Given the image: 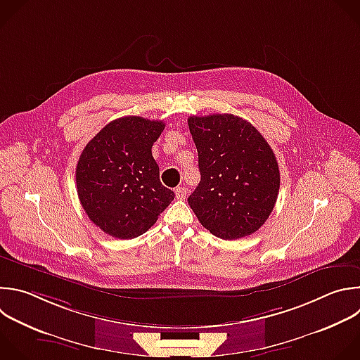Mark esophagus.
Returning <instances> with one entry per match:
<instances>
[{"instance_id":"1","label":"esophagus","mask_w":360,"mask_h":360,"mask_svg":"<svg viewBox=\"0 0 360 360\" xmlns=\"http://www.w3.org/2000/svg\"><path fill=\"white\" fill-rule=\"evenodd\" d=\"M175 195H176V199H181L184 200L186 196H188V189L185 186H178L175 189Z\"/></svg>"}]
</instances>
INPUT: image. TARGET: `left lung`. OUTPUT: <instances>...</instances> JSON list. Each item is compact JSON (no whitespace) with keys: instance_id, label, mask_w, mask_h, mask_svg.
Returning a JSON list of instances; mask_svg holds the SVG:
<instances>
[{"instance_id":"8db88e82","label":"left lung","mask_w":360,"mask_h":360,"mask_svg":"<svg viewBox=\"0 0 360 360\" xmlns=\"http://www.w3.org/2000/svg\"><path fill=\"white\" fill-rule=\"evenodd\" d=\"M200 182L188 198L200 224L236 240L257 231L274 209L280 171L276 155L248 120L233 114L188 118Z\"/></svg>"}]
</instances>
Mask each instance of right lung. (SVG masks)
<instances>
[{
  "mask_svg": "<svg viewBox=\"0 0 360 360\" xmlns=\"http://www.w3.org/2000/svg\"><path fill=\"white\" fill-rule=\"evenodd\" d=\"M164 122L139 115L115 118L84 147L76 167L80 203L104 233L134 238L146 233L174 200L160 181L153 146Z\"/></svg>",
  "mask_w": 360,
  "mask_h": 360,
  "instance_id": "right-lung-1",
  "label": "right lung"
}]
</instances>
